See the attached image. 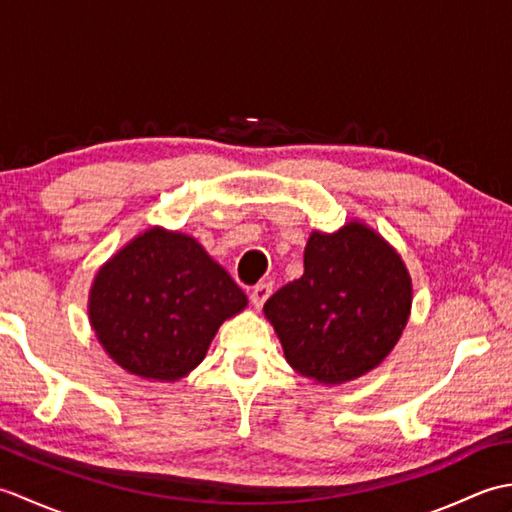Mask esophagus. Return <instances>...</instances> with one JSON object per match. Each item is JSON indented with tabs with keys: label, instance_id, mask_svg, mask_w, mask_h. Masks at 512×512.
I'll use <instances>...</instances> for the list:
<instances>
[{
	"label": "esophagus",
	"instance_id": "esophagus-1",
	"mask_svg": "<svg viewBox=\"0 0 512 512\" xmlns=\"http://www.w3.org/2000/svg\"><path fill=\"white\" fill-rule=\"evenodd\" d=\"M270 295H273V284H266V281H262V284H257L253 288V292H250V303H253V306L259 310Z\"/></svg>",
	"mask_w": 512,
	"mask_h": 512
}]
</instances>
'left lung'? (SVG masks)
Returning a JSON list of instances; mask_svg holds the SVG:
<instances>
[{
    "label": "left lung",
    "mask_w": 512,
    "mask_h": 512,
    "mask_svg": "<svg viewBox=\"0 0 512 512\" xmlns=\"http://www.w3.org/2000/svg\"><path fill=\"white\" fill-rule=\"evenodd\" d=\"M411 277L400 255L361 222L312 231L303 275L266 301L286 361L301 376L341 385L394 350L411 312Z\"/></svg>",
    "instance_id": "1"
}]
</instances>
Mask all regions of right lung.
Here are the masks:
<instances>
[{
	"label": "right lung",
	"mask_w": 512,
	"mask_h": 512,
	"mask_svg": "<svg viewBox=\"0 0 512 512\" xmlns=\"http://www.w3.org/2000/svg\"><path fill=\"white\" fill-rule=\"evenodd\" d=\"M246 303L198 239L154 226L96 273L88 314L114 363L173 383L204 361L220 325Z\"/></svg>",
	"instance_id": "add662e5"
}]
</instances>
